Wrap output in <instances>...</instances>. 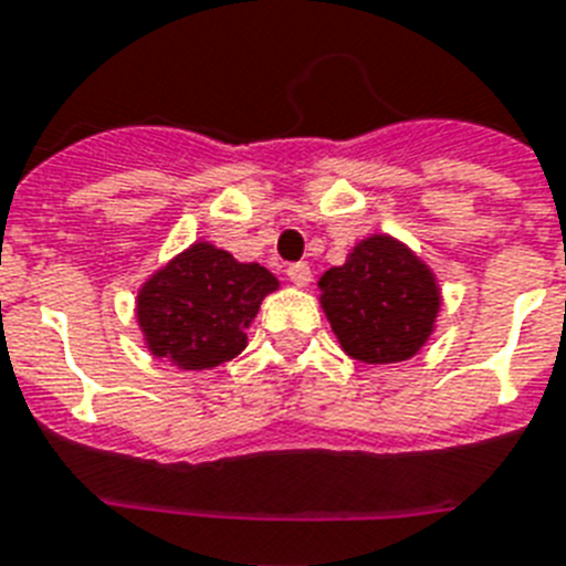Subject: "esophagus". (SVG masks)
I'll list each match as a JSON object with an SVG mask.
<instances>
[{
    "instance_id": "obj_1",
    "label": "esophagus",
    "mask_w": 566,
    "mask_h": 566,
    "mask_svg": "<svg viewBox=\"0 0 566 566\" xmlns=\"http://www.w3.org/2000/svg\"><path fill=\"white\" fill-rule=\"evenodd\" d=\"M289 280H292L294 286L297 289H303V286H310L312 283V269L306 263H294V265H289Z\"/></svg>"
}]
</instances>
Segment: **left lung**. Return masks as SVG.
<instances>
[{
    "mask_svg": "<svg viewBox=\"0 0 566 566\" xmlns=\"http://www.w3.org/2000/svg\"><path fill=\"white\" fill-rule=\"evenodd\" d=\"M321 310L340 349L364 364L408 361L428 344L442 306L437 274L390 233L353 245L317 280Z\"/></svg>",
    "mask_w": 566,
    "mask_h": 566,
    "instance_id": "1",
    "label": "left lung"
}]
</instances>
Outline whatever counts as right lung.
<instances>
[{"mask_svg":"<svg viewBox=\"0 0 566 566\" xmlns=\"http://www.w3.org/2000/svg\"><path fill=\"white\" fill-rule=\"evenodd\" d=\"M280 283L260 263H240L213 242L196 240L135 297L144 344L179 370H213L249 347L245 329Z\"/></svg>","mask_w":566,"mask_h":566,"instance_id":"obj_1","label":"right lung"}]
</instances>
